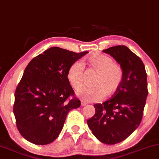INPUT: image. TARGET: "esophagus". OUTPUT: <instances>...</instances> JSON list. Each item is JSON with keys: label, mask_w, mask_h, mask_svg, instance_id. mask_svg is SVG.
<instances>
[{"label": "esophagus", "mask_w": 159, "mask_h": 159, "mask_svg": "<svg viewBox=\"0 0 159 159\" xmlns=\"http://www.w3.org/2000/svg\"><path fill=\"white\" fill-rule=\"evenodd\" d=\"M87 103L86 102V101H81V106H85V105H87Z\"/></svg>", "instance_id": "34e87169"}]
</instances>
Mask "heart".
Here are the masks:
<instances>
[{"label":"heart","instance_id":"1","mask_svg":"<svg viewBox=\"0 0 159 159\" xmlns=\"http://www.w3.org/2000/svg\"><path fill=\"white\" fill-rule=\"evenodd\" d=\"M88 65L98 71L93 80L95 86L84 87L77 92L78 96L87 101H97L116 94L123 83L124 72L122 66L113 62L110 57L100 53H95L87 58ZM67 78L74 89H78L83 85L84 67L81 61H75L67 71Z\"/></svg>","mask_w":159,"mask_h":159}]
</instances>
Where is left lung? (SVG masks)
Segmentation results:
<instances>
[{
  "instance_id": "left-lung-1",
  "label": "left lung",
  "mask_w": 159,
  "mask_h": 159,
  "mask_svg": "<svg viewBox=\"0 0 159 159\" xmlns=\"http://www.w3.org/2000/svg\"><path fill=\"white\" fill-rule=\"evenodd\" d=\"M103 52L122 66L124 81L112 98L94 105L95 113L87 120V124L101 142L115 144L125 140L141 123L148 95L147 73L141 58L125 46Z\"/></svg>"
}]
</instances>
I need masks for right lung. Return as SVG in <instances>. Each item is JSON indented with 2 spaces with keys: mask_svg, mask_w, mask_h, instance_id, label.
Returning a JSON list of instances; mask_svg holds the SVG:
<instances>
[{
  "mask_svg": "<svg viewBox=\"0 0 159 159\" xmlns=\"http://www.w3.org/2000/svg\"><path fill=\"white\" fill-rule=\"evenodd\" d=\"M87 53L54 47L29 63L15 90L13 107L17 127L26 140L50 144L60 134L68 112L81 106L74 97L67 71Z\"/></svg>",
  "mask_w": 159,
  "mask_h": 159,
  "instance_id": "right-lung-1",
  "label": "right lung"
}]
</instances>
